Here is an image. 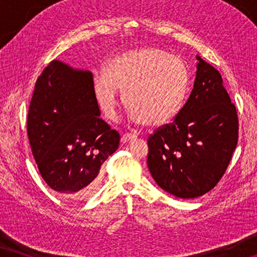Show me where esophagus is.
Wrapping results in <instances>:
<instances>
[{
  "label": "esophagus",
  "instance_id": "obj_1",
  "mask_svg": "<svg viewBox=\"0 0 257 257\" xmlns=\"http://www.w3.org/2000/svg\"><path fill=\"white\" fill-rule=\"evenodd\" d=\"M137 139L136 135H131V133H124L121 136V143L122 144H127L130 142H133V140Z\"/></svg>",
  "mask_w": 257,
  "mask_h": 257
}]
</instances>
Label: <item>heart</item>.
I'll return each instance as SVG.
<instances>
[{"mask_svg":"<svg viewBox=\"0 0 257 257\" xmlns=\"http://www.w3.org/2000/svg\"><path fill=\"white\" fill-rule=\"evenodd\" d=\"M189 85L185 62L159 49H140L111 58L105 72L93 76V93L101 111L117 119L119 91L133 121L160 126L181 110Z\"/></svg>","mask_w":257,"mask_h":257,"instance_id":"1","label":"heart"}]
</instances>
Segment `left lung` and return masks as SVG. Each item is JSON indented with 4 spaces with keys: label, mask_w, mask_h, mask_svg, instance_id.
Wrapping results in <instances>:
<instances>
[{
    "label": "left lung",
    "mask_w": 257,
    "mask_h": 257,
    "mask_svg": "<svg viewBox=\"0 0 257 257\" xmlns=\"http://www.w3.org/2000/svg\"><path fill=\"white\" fill-rule=\"evenodd\" d=\"M188 100L171 124L147 140V166L160 188L181 199L206 194L231 159L238 137L235 105L216 69L196 56Z\"/></svg>",
    "instance_id": "1"
}]
</instances>
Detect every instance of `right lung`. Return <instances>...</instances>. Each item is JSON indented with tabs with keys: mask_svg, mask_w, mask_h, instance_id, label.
<instances>
[{
	"mask_svg": "<svg viewBox=\"0 0 257 257\" xmlns=\"http://www.w3.org/2000/svg\"><path fill=\"white\" fill-rule=\"evenodd\" d=\"M28 137L42 178L72 200L85 199L94 191L100 166L120 140L100 118L91 71L57 59L35 85Z\"/></svg>",
	"mask_w": 257,
	"mask_h": 257,
	"instance_id": "right-lung-1",
	"label": "right lung"
}]
</instances>
